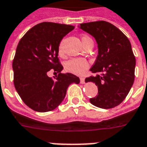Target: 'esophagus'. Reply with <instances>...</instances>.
<instances>
[{"mask_svg":"<svg viewBox=\"0 0 147 147\" xmlns=\"http://www.w3.org/2000/svg\"><path fill=\"white\" fill-rule=\"evenodd\" d=\"M85 78H84V77H81V78H80L81 84H84V83H85Z\"/></svg>","mask_w":147,"mask_h":147,"instance_id":"1","label":"esophagus"}]
</instances>
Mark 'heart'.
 <instances>
[{
	"mask_svg": "<svg viewBox=\"0 0 147 147\" xmlns=\"http://www.w3.org/2000/svg\"><path fill=\"white\" fill-rule=\"evenodd\" d=\"M81 39H82V42L83 44L85 42H87L88 40H92L89 36L85 35L82 36ZM59 52L60 54L62 53V45H60L59 47ZM88 67H89V65H88L87 60H85V59H82V58L71 59L69 60L68 62H66V63L65 65V70L67 71L71 72L72 74H76V75H82L87 71Z\"/></svg>",
	"mask_w": 147,
	"mask_h": 147,
	"instance_id": "obj_1",
	"label": "heart"
}]
</instances>
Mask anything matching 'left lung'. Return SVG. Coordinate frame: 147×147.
Returning a JSON list of instances; mask_svg holds the SVG:
<instances>
[{
    "label": "left lung",
    "mask_w": 147,
    "mask_h": 147,
    "mask_svg": "<svg viewBox=\"0 0 147 147\" xmlns=\"http://www.w3.org/2000/svg\"><path fill=\"white\" fill-rule=\"evenodd\" d=\"M78 27L98 44V55L90 69L97 75L85 78V82L98 86V94L90 102L103 109L113 108L125 99L134 82L136 59L130 40L116 26L103 20L81 24Z\"/></svg>",
    "instance_id": "1"
}]
</instances>
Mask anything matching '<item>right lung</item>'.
<instances>
[{
  "label": "right lung",
  "instance_id": "right-lung-1",
  "mask_svg": "<svg viewBox=\"0 0 147 147\" xmlns=\"http://www.w3.org/2000/svg\"><path fill=\"white\" fill-rule=\"evenodd\" d=\"M75 26L43 22L28 30L17 45L13 61V83L17 93L33 111L47 112L55 109L65 97L71 83L80 79L71 73H61L59 47L65 36ZM54 69L60 74L55 80L48 71Z\"/></svg>",
  "mask_w": 147,
  "mask_h": 147
}]
</instances>
